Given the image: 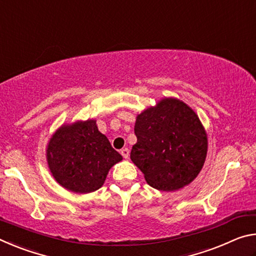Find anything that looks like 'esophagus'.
I'll return each mask as SVG.
<instances>
[{"label":"esophagus","instance_id":"1","mask_svg":"<svg viewBox=\"0 0 256 256\" xmlns=\"http://www.w3.org/2000/svg\"><path fill=\"white\" fill-rule=\"evenodd\" d=\"M120 154H122V156L125 159H128V156H130V150L128 148H124V149L120 150Z\"/></svg>","mask_w":256,"mask_h":256}]
</instances>
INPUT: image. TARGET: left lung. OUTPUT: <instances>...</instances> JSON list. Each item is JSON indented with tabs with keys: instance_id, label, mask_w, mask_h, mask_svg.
<instances>
[{
	"instance_id": "8db88e82",
	"label": "left lung",
	"mask_w": 256,
	"mask_h": 256,
	"mask_svg": "<svg viewBox=\"0 0 256 256\" xmlns=\"http://www.w3.org/2000/svg\"><path fill=\"white\" fill-rule=\"evenodd\" d=\"M131 160L158 190H177L196 178L208 152L206 131L180 99L164 97L138 114Z\"/></svg>"
}]
</instances>
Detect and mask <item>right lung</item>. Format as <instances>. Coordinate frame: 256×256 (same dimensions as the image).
Masks as SVG:
<instances>
[{"label":"right lung","mask_w":256,"mask_h":256,"mask_svg":"<svg viewBox=\"0 0 256 256\" xmlns=\"http://www.w3.org/2000/svg\"><path fill=\"white\" fill-rule=\"evenodd\" d=\"M46 159L62 188L86 194L100 188L108 172L123 157L99 132L96 120L89 118L60 125L47 144Z\"/></svg>","instance_id":"1"}]
</instances>
